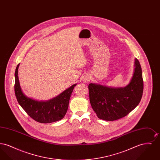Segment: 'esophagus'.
<instances>
[{
  "label": "esophagus",
  "mask_w": 160,
  "mask_h": 160,
  "mask_svg": "<svg viewBox=\"0 0 160 160\" xmlns=\"http://www.w3.org/2000/svg\"><path fill=\"white\" fill-rule=\"evenodd\" d=\"M82 80L84 82H88L90 80V77L89 76L88 74H85L82 77Z\"/></svg>",
  "instance_id": "obj_1"
}]
</instances>
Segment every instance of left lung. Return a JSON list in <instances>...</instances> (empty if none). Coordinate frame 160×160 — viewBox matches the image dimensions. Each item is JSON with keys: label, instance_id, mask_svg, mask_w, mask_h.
<instances>
[{"label": "left lung", "instance_id": "1", "mask_svg": "<svg viewBox=\"0 0 160 160\" xmlns=\"http://www.w3.org/2000/svg\"><path fill=\"white\" fill-rule=\"evenodd\" d=\"M88 87L92 107L99 119L112 121L122 118L138 106L142 97L143 81L140 62L135 59L133 75L125 87L92 83Z\"/></svg>", "mask_w": 160, "mask_h": 160}]
</instances>
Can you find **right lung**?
I'll return each mask as SVG.
<instances>
[{"instance_id": "add662e5", "label": "right lung", "mask_w": 160, "mask_h": 160, "mask_svg": "<svg viewBox=\"0 0 160 160\" xmlns=\"http://www.w3.org/2000/svg\"><path fill=\"white\" fill-rule=\"evenodd\" d=\"M20 63L15 71V97L23 110L37 122L48 123L63 119L68 108L69 101L77 84L72 85L58 96L48 101H38L26 96L21 88L18 76Z\"/></svg>"}]
</instances>
